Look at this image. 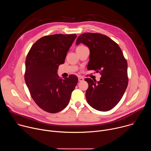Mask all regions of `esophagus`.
Segmentation results:
<instances>
[{
    "mask_svg": "<svg viewBox=\"0 0 151 151\" xmlns=\"http://www.w3.org/2000/svg\"><path fill=\"white\" fill-rule=\"evenodd\" d=\"M78 81H79V82H82V81H83V78H82V77H79L78 78Z\"/></svg>",
    "mask_w": 151,
    "mask_h": 151,
    "instance_id": "34e87169",
    "label": "esophagus"
}]
</instances>
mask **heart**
I'll use <instances>...</instances> for the list:
<instances>
[{
  "label": "heart",
  "mask_w": 151,
  "mask_h": 151,
  "mask_svg": "<svg viewBox=\"0 0 151 151\" xmlns=\"http://www.w3.org/2000/svg\"><path fill=\"white\" fill-rule=\"evenodd\" d=\"M83 47V46H79V47Z\"/></svg>",
  "instance_id": "1"
}]
</instances>
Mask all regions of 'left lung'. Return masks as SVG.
I'll return each mask as SVG.
<instances>
[{"label":"left lung","instance_id":"obj_1","mask_svg":"<svg viewBox=\"0 0 151 151\" xmlns=\"http://www.w3.org/2000/svg\"><path fill=\"white\" fill-rule=\"evenodd\" d=\"M81 43L90 50L88 70H94L101 75L99 81L85 79L88 83L86 99L93 108L108 111L119 103L127 87V62L118 45L104 35L83 33L76 44Z\"/></svg>","mask_w":151,"mask_h":151}]
</instances>
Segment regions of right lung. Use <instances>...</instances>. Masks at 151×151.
<instances>
[{
  "label": "right lung",
  "mask_w": 151,
  "mask_h": 151,
  "mask_svg": "<svg viewBox=\"0 0 151 151\" xmlns=\"http://www.w3.org/2000/svg\"><path fill=\"white\" fill-rule=\"evenodd\" d=\"M76 37L75 34L44 36L32 45L27 55L26 83L35 102L47 112L54 114L65 108L78 83L74 75L61 79L57 74Z\"/></svg>",
  "instance_id": "add662e5"
}]
</instances>
